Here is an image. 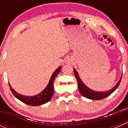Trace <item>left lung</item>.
Here are the masks:
<instances>
[{"instance_id":"1","label":"left lung","mask_w":128,"mask_h":128,"mask_svg":"<svg viewBox=\"0 0 128 128\" xmlns=\"http://www.w3.org/2000/svg\"><path fill=\"white\" fill-rule=\"evenodd\" d=\"M74 72L77 81H78V88H79V90H80V92L81 93V94L82 96H84V98H87V99H92V100H100V99H104V98H106V97L109 96L110 94H112L117 88V87L120 84V82L122 78L121 77L119 81H118V82L116 84V85L113 88L111 89V90H108V91L97 92L90 89L88 87H87L82 82V81H81L80 76H79V74H78V72H77L75 68H74Z\"/></svg>"}]
</instances>
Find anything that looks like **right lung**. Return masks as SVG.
Here are the masks:
<instances>
[{
    "instance_id": "add662e5",
    "label": "right lung",
    "mask_w": 128,
    "mask_h": 128,
    "mask_svg": "<svg viewBox=\"0 0 128 128\" xmlns=\"http://www.w3.org/2000/svg\"><path fill=\"white\" fill-rule=\"evenodd\" d=\"M62 66H59L56 70L54 71V73L52 75L50 79V81L48 82V84L46 86V88L38 94L34 96H22L21 94H18L16 92L14 91L11 88V86L9 83V86L10 87V90L13 94L15 96L16 98H17L20 101L23 102L26 104L30 105V106H40V105L44 104L46 102H48L51 99L53 94H54V79L56 78L58 74L60 72Z\"/></svg>"
}]
</instances>
